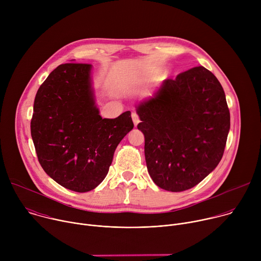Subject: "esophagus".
I'll use <instances>...</instances> for the list:
<instances>
[{
    "label": "esophagus",
    "instance_id": "1",
    "mask_svg": "<svg viewBox=\"0 0 261 261\" xmlns=\"http://www.w3.org/2000/svg\"><path fill=\"white\" fill-rule=\"evenodd\" d=\"M131 117H132L133 123H134V125H135V127H136V126H137V124L140 122V121H139V117H138V115H137L136 113H132Z\"/></svg>",
    "mask_w": 261,
    "mask_h": 261
}]
</instances>
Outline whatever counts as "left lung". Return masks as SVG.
Listing matches in <instances>:
<instances>
[{
	"label": "left lung",
	"mask_w": 261,
	"mask_h": 261,
	"mask_svg": "<svg viewBox=\"0 0 261 261\" xmlns=\"http://www.w3.org/2000/svg\"><path fill=\"white\" fill-rule=\"evenodd\" d=\"M147 171L158 187L193 188L219 164L230 129L225 93L202 66L165 80L137 106Z\"/></svg>",
	"instance_id": "left-lung-1"
}]
</instances>
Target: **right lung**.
I'll use <instances>...</instances> for the list:
<instances>
[{"label": "right lung", "instance_id": "1", "mask_svg": "<svg viewBox=\"0 0 261 261\" xmlns=\"http://www.w3.org/2000/svg\"><path fill=\"white\" fill-rule=\"evenodd\" d=\"M92 65L58 66L34 101L31 135L44 171L66 189L84 193L105 178L120 141L134 125L130 111L102 119L95 104Z\"/></svg>", "mask_w": 261, "mask_h": 261}]
</instances>
